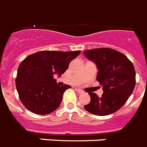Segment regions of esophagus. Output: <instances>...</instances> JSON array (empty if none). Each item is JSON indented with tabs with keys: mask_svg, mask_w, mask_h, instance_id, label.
<instances>
[{
	"mask_svg": "<svg viewBox=\"0 0 147 147\" xmlns=\"http://www.w3.org/2000/svg\"><path fill=\"white\" fill-rule=\"evenodd\" d=\"M76 91L78 92V93H79V94H82V93H83V91L81 88H76Z\"/></svg>",
	"mask_w": 147,
	"mask_h": 147,
	"instance_id": "obj_1",
	"label": "esophagus"
}]
</instances>
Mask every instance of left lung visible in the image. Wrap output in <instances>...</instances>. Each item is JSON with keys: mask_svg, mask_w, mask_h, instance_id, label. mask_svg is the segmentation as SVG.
I'll return each mask as SVG.
<instances>
[{"mask_svg": "<svg viewBox=\"0 0 147 147\" xmlns=\"http://www.w3.org/2000/svg\"><path fill=\"white\" fill-rule=\"evenodd\" d=\"M84 55L96 64L97 81L104 91L100 98L94 92H89L91 101L84 108L94 115L113 114L125 104L134 92V66L125 55L111 48L89 49L84 51Z\"/></svg>", "mask_w": 147, "mask_h": 147, "instance_id": "left-lung-1", "label": "left lung"}]
</instances>
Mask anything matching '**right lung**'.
Segmentation results:
<instances>
[{"label":"right lung","instance_id":"right-lung-1","mask_svg":"<svg viewBox=\"0 0 147 147\" xmlns=\"http://www.w3.org/2000/svg\"><path fill=\"white\" fill-rule=\"evenodd\" d=\"M81 51H40L25 58L17 69L16 88L26 108L34 114H48L56 110L70 85L58 86L54 75L61 76Z\"/></svg>","mask_w":147,"mask_h":147}]
</instances>
